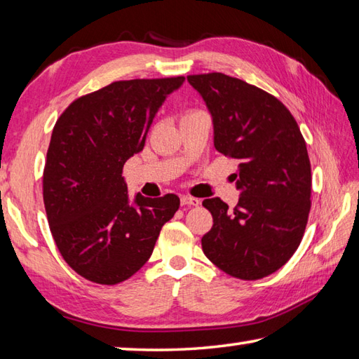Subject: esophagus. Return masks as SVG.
<instances>
[{
    "label": "esophagus",
    "instance_id": "1",
    "mask_svg": "<svg viewBox=\"0 0 359 359\" xmlns=\"http://www.w3.org/2000/svg\"><path fill=\"white\" fill-rule=\"evenodd\" d=\"M180 203L184 205V207H199L201 201L196 199V197H191V196H182Z\"/></svg>",
    "mask_w": 359,
    "mask_h": 359
}]
</instances>
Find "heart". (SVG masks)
I'll use <instances>...</instances> for the list:
<instances>
[{
	"label": "heart",
	"instance_id": "1",
	"mask_svg": "<svg viewBox=\"0 0 359 359\" xmlns=\"http://www.w3.org/2000/svg\"><path fill=\"white\" fill-rule=\"evenodd\" d=\"M191 114H196V112H188V114H185V116H191Z\"/></svg>",
	"mask_w": 359,
	"mask_h": 359
}]
</instances>
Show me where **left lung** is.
<instances>
[{
    "instance_id": "1",
    "label": "left lung",
    "mask_w": 359,
    "mask_h": 359,
    "mask_svg": "<svg viewBox=\"0 0 359 359\" xmlns=\"http://www.w3.org/2000/svg\"><path fill=\"white\" fill-rule=\"evenodd\" d=\"M212 117L215 148L239 162L241 191L228 210L219 197L205 256L233 278L256 280L279 270L299 247L310 212L311 168L294 117L276 97L247 81L211 72L188 75Z\"/></svg>"
}]
</instances>
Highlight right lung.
<instances>
[{"label":"right lung","instance_id":"right-lung-1","mask_svg":"<svg viewBox=\"0 0 359 359\" xmlns=\"http://www.w3.org/2000/svg\"><path fill=\"white\" fill-rule=\"evenodd\" d=\"M185 77L114 81L74 100L53 126L43 201L63 259L80 276L116 285L147 264L175 194L131 199L123 172L140 152L166 95Z\"/></svg>","mask_w":359,"mask_h":359}]
</instances>
